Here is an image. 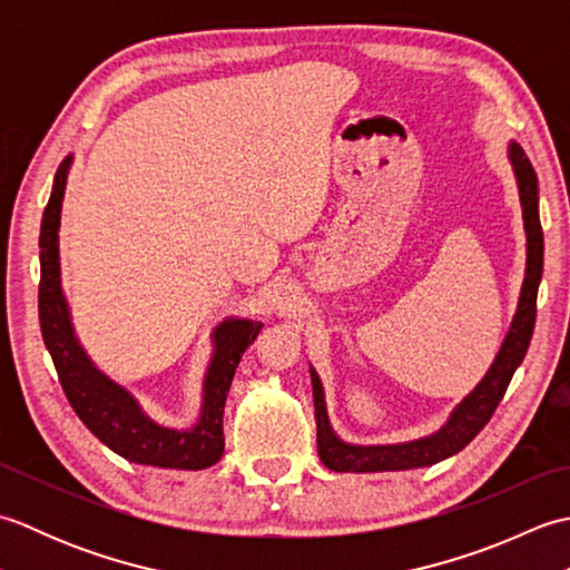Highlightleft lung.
Listing matches in <instances>:
<instances>
[{
	"mask_svg": "<svg viewBox=\"0 0 570 570\" xmlns=\"http://www.w3.org/2000/svg\"><path fill=\"white\" fill-rule=\"evenodd\" d=\"M510 161L514 166L527 229V274L510 333H507L492 367L488 370V374L482 377L475 390L455 406L451 419H448L441 431L426 435V439L396 445H353L337 439L331 429L328 411H325L321 380L316 370H311L313 406H316L318 426L316 443L325 468H331L335 472H382L441 463V460L463 451V448L485 429V423L492 419L494 409L500 406L507 386H510L514 377V370L522 365V360L527 355L531 333H534L537 294L543 272V233L539 220V184L534 166H531L524 149L519 147L517 141L510 144Z\"/></svg>",
	"mask_w": 570,
	"mask_h": 570,
	"instance_id": "8db88e82",
	"label": "left lung"
}]
</instances>
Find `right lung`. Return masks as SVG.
Returning a JSON list of instances; mask_svg holds the SVG:
<instances>
[{"mask_svg":"<svg viewBox=\"0 0 570 570\" xmlns=\"http://www.w3.org/2000/svg\"><path fill=\"white\" fill-rule=\"evenodd\" d=\"M72 156L60 164L51 198L41 220V284H39V321L41 335L53 357L60 386L78 419L92 431V435L127 458L129 463L203 470L215 465L225 451L223 411L225 399L233 384L239 357L259 335V321L229 318L215 328V353L203 386V411L193 429H166L144 414L139 402L125 386L112 382L92 365L85 355L76 333H72L70 311L60 288L58 264V227L60 205H63L66 178Z\"/></svg>","mask_w":570,"mask_h":570,"instance_id":"1","label":"right lung"}]
</instances>
